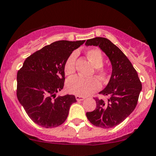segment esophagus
I'll use <instances>...</instances> for the list:
<instances>
[{
  "instance_id": "34e87169",
  "label": "esophagus",
  "mask_w": 156,
  "mask_h": 156,
  "mask_svg": "<svg viewBox=\"0 0 156 156\" xmlns=\"http://www.w3.org/2000/svg\"><path fill=\"white\" fill-rule=\"evenodd\" d=\"M75 98H76V100L78 101H81L84 100L85 98L82 97V96H79V95H76V96H75Z\"/></svg>"
}]
</instances>
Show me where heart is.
Here are the masks:
<instances>
[{
	"label": "heart",
	"instance_id": "obj_1",
	"mask_svg": "<svg viewBox=\"0 0 156 156\" xmlns=\"http://www.w3.org/2000/svg\"><path fill=\"white\" fill-rule=\"evenodd\" d=\"M87 55L95 68H97L96 73L101 78L106 75L104 70L101 69L104 64V58L99 49H92L87 51ZM78 53L73 52L68 56L64 63V71L65 75L70 76L75 71V60ZM101 85L95 78H83L81 76H75L69 78L66 82V90L74 95L79 96H86L99 90Z\"/></svg>",
	"mask_w": 156,
	"mask_h": 156
}]
</instances>
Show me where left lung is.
I'll use <instances>...</instances> for the list:
<instances>
[{"mask_svg":"<svg viewBox=\"0 0 156 156\" xmlns=\"http://www.w3.org/2000/svg\"><path fill=\"white\" fill-rule=\"evenodd\" d=\"M85 45L98 47L108 57L112 65L109 83L99 94L109 97L107 102L95 98L96 108L86 115L93 125L112 128L121 124L136 108L142 85L138 73L125 55L107 38L96 37Z\"/></svg>","mask_w":156,"mask_h":156,"instance_id":"left-lung-1","label":"left lung"}]
</instances>
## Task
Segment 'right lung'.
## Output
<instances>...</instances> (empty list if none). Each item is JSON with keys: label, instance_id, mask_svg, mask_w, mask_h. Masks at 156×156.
I'll return each mask as SVG.
<instances>
[{"label": "right lung", "instance_id": "add662e5", "mask_svg": "<svg viewBox=\"0 0 156 156\" xmlns=\"http://www.w3.org/2000/svg\"><path fill=\"white\" fill-rule=\"evenodd\" d=\"M84 42H53L27 58L18 72L17 97L37 125L52 128L66 121L70 106L76 99L73 95L55 98L56 94L64 88L65 61Z\"/></svg>", "mask_w": 156, "mask_h": 156}]
</instances>
